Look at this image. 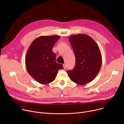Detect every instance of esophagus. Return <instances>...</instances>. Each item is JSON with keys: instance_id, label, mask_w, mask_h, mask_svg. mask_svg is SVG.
I'll return each mask as SVG.
<instances>
[{"instance_id": "esophagus-1", "label": "esophagus", "mask_w": 124, "mask_h": 124, "mask_svg": "<svg viewBox=\"0 0 124 124\" xmlns=\"http://www.w3.org/2000/svg\"><path fill=\"white\" fill-rule=\"evenodd\" d=\"M63 68L64 69H66V64H63Z\"/></svg>"}]
</instances>
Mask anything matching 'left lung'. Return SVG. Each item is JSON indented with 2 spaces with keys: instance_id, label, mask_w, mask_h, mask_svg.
I'll return each instance as SVG.
<instances>
[{
  "instance_id": "obj_1",
  "label": "left lung",
  "mask_w": 124,
  "mask_h": 124,
  "mask_svg": "<svg viewBox=\"0 0 124 124\" xmlns=\"http://www.w3.org/2000/svg\"><path fill=\"white\" fill-rule=\"evenodd\" d=\"M76 58L75 67L67 71L73 82L84 85L93 80L99 73L102 63L99 46L85 34L72 35L69 39Z\"/></svg>"
}]
</instances>
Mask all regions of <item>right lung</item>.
<instances>
[{
  "mask_svg": "<svg viewBox=\"0 0 124 124\" xmlns=\"http://www.w3.org/2000/svg\"><path fill=\"white\" fill-rule=\"evenodd\" d=\"M60 36H40L31 43L26 54L27 69L33 78L42 84L49 83L55 79L62 64L56 62V55L52 51Z\"/></svg>",
  "mask_w": 124,
  "mask_h": 124,
  "instance_id": "obj_1",
  "label": "right lung"
}]
</instances>
